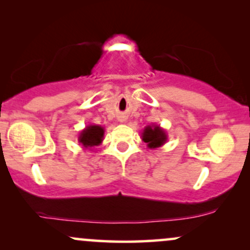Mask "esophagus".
<instances>
[{
	"instance_id": "esophagus-1",
	"label": "esophagus",
	"mask_w": 250,
	"mask_h": 250,
	"mask_svg": "<svg viewBox=\"0 0 250 250\" xmlns=\"http://www.w3.org/2000/svg\"><path fill=\"white\" fill-rule=\"evenodd\" d=\"M120 121H121V122H125V117L121 116V117H120Z\"/></svg>"
}]
</instances>
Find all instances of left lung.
<instances>
[{
  "instance_id": "left-lung-1",
  "label": "left lung",
  "mask_w": 250,
  "mask_h": 250,
  "mask_svg": "<svg viewBox=\"0 0 250 250\" xmlns=\"http://www.w3.org/2000/svg\"><path fill=\"white\" fill-rule=\"evenodd\" d=\"M141 137L142 141L147 143V147L149 149L161 147L168 140V135L165 129L157 125H149L147 127H145Z\"/></svg>"
}]
</instances>
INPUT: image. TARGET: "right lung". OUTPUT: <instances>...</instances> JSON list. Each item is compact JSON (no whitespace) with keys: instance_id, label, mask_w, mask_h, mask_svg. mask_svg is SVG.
I'll use <instances>...</instances> for the list:
<instances>
[{"instance_id":"obj_1","label":"right lung","mask_w":250,"mask_h":250,"mask_svg":"<svg viewBox=\"0 0 250 250\" xmlns=\"http://www.w3.org/2000/svg\"><path fill=\"white\" fill-rule=\"evenodd\" d=\"M104 137V127L99 125H89L79 135V143L84 149L100 146Z\"/></svg>"}]
</instances>
